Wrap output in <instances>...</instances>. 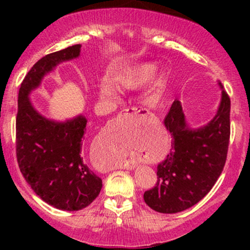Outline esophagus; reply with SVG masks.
Here are the masks:
<instances>
[{"instance_id":"34e87169","label":"esophagus","mask_w":250,"mask_h":250,"mask_svg":"<svg viewBox=\"0 0 250 250\" xmlns=\"http://www.w3.org/2000/svg\"><path fill=\"white\" fill-rule=\"evenodd\" d=\"M127 116H135V117H143V118H150L152 113L146 109H139V107H130V109H125L121 113V117H127ZM122 169L132 170L135 168V165H125L121 167Z\"/></svg>"}]
</instances>
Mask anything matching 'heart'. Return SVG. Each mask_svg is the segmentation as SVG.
<instances>
[{
    "label": "heart",
    "mask_w": 250,
    "mask_h": 250,
    "mask_svg": "<svg viewBox=\"0 0 250 250\" xmlns=\"http://www.w3.org/2000/svg\"><path fill=\"white\" fill-rule=\"evenodd\" d=\"M158 66L155 62H141V64L128 67L115 77L116 83L113 81L106 80L100 84V98H115L118 94V85L122 89H141L155 78ZM116 84L118 85L116 86ZM158 84H162V80L158 81ZM113 147H115V152L109 157L110 167H118V166H125L128 163L134 162V156H133L132 151L125 147L120 135L115 137Z\"/></svg>",
    "instance_id": "heart-1"
}]
</instances>
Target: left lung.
Segmentation results:
<instances>
[{
	"label": "left lung",
	"mask_w": 250,
	"mask_h": 250,
	"mask_svg": "<svg viewBox=\"0 0 250 250\" xmlns=\"http://www.w3.org/2000/svg\"><path fill=\"white\" fill-rule=\"evenodd\" d=\"M221 97L215 116L201 127H191L175 100L165 120L173 137V150L157 167V183L144 201L153 210L174 214L200 202L224 169L230 139V98L218 83Z\"/></svg>",
	"instance_id": "left-lung-1"
}]
</instances>
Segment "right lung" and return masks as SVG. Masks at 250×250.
<instances>
[{"label":"right lung","mask_w":250,"mask_h":250,"mask_svg":"<svg viewBox=\"0 0 250 250\" xmlns=\"http://www.w3.org/2000/svg\"><path fill=\"white\" fill-rule=\"evenodd\" d=\"M80 54L81 44H75L40 59L25 76L18 95L20 172L41 200L67 211L89 206L103 188L102 178L88 168L82 156L87 118L82 113L65 121L48 118L34 106L30 94L58 65Z\"/></svg>","instance_id":"add662e5"}]
</instances>
